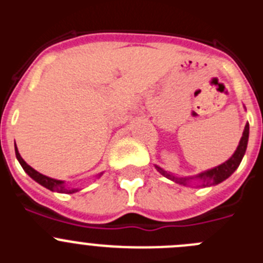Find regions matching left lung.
<instances>
[{"label":"left lung","instance_id":"8db88e82","mask_svg":"<svg viewBox=\"0 0 263 263\" xmlns=\"http://www.w3.org/2000/svg\"><path fill=\"white\" fill-rule=\"evenodd\" d=\"M248 139H249V124L245 125V129H243L242 137H241V141L238 143V147L234 152V154L232 155L229 159L225 162V163L220 164V166L215 167L212 170H208V171H204V173L199 174L196 176H187V178H180V176H175L173 174L167 173L163 168L155 166V168L159 171L164 178L173 180V182L179 183V184L185 185L187 183L192 182V180H197L204 187H208V185H215L218 183L224 182L225 179H228L232 174L237 170V167L240 166L241 160H242L243 155L246 152V146H248Z\"/></svg>","mask_w":263,"mask_h":263}]
</instances>
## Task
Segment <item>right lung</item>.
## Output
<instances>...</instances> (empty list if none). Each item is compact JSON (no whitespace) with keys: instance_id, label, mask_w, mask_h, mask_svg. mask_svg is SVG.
I'll use <instances>...</instances> for the list:
<instances>
[{"instance_id":"1","label":"right lung","mask_w":263,"mask_h":263,"mask_svg":"<svg viewBox=\"0 0 263 263\" xmlns=\"http://www.w3.org/2000/svg\"><path fill=\"white\" fill-rule=\"evenodd\" d=\"M15 157H17L18 162L21 163L22 168L26 171L27 175H29L30 178L34 179L35 182H38L41 185H43V187H46L47 190H50V191L60 192V194H73V192L79 191L78 188L66 187V185H64V182H62V180H57V179H52V178H48V176L46 175H42V174H39L38 171H35L32 167H30L20 155L17 146H15Z\"/></svg>"}]
</instances>
